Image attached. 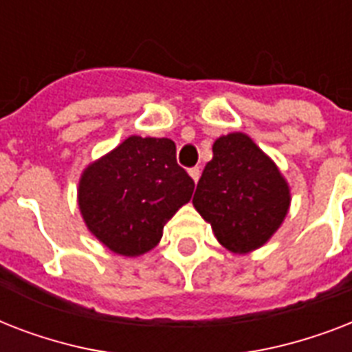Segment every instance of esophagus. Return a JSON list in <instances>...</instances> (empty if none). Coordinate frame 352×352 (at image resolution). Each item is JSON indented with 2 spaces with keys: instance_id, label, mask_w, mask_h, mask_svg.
I'll list each match as a JSON object with an SVG mask.
<instances>
[{
  "instance_id": "obj_1",
  "label": "esophagus",
  "mask_w": 352,
  "mask_h": 352,
  "mask_svg": "<svg viewBox=\"0 0 352 352\" xmlns=\"http://www.w3.org/2000/svg\"><path fill=\"white\" fill-rule=\"evenodd\" d=\"M188 173H190V177H192V179H193V182L197 184L199 177H201V170H199V168H192V170L188 171Z\"/></svg>"
}]
</instances>
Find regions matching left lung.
<instances>
[{
  "instance_id": "1",
  "label": "left lung",
  "mask_w": 352,
  "mask_h": 352,
  "mask_svg": "<svg viewBox=\"0 0 352 352\" xmlns=\"http://www.w3.org/2000/svg\"><path fill=\"white\" fill-rule=\"evenodd\" d=\"M212 151L192 203L226 250L250 254L283 225L292 201L289 182L246 133L223 135Z\"/></svg>"
}]
</instances>
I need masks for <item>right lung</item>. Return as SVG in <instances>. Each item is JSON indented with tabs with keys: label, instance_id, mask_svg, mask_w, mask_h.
<instances>
[{
	"label": "right lung",
	"instance_id": "right-lung-1",
	"mask_svg": "<svg viewBox=\"0 0 352 352\" xmlns=\"http://www.w3.org/2000/svg\"><path fill=\"white\" fill-rule=\"evenodd\" d=\"M193 188L192 177L177 164L173 140L131 135L85 166L78 208L102 245L137 257L159 245L164 225L190 203Z\"/></svg>",
	"mask_w": 352,
	"mask_h": 352
}]
</instances>
